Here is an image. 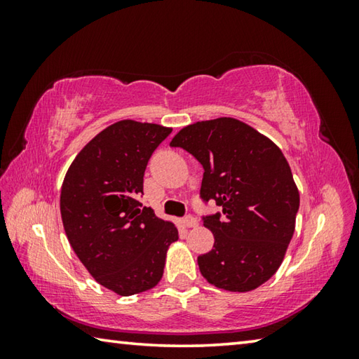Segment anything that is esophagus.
I'll return each instance as SVG.
<instances>
[{
  "mask_svg": "<svg viewBox=\"0 0 359 359\" xmlns=\"http://www.w3.org/2000/svg\"><path fill=\"white\" fill-rule=\"evenodd\" d=\"M182 224H184L185 228H196L198 226V220L194 217L188 215V217L184 218V220H182Z\"/></svg>",
  "mask_w": 359,
  "mask_h": 359,
  "instance_id": "esophagus-1",
  "label": "esophagus"
}]
</instances>
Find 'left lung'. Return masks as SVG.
Here are the masks:
<instances>
[{
	"label": "left lung",
	"mask_w": 359,
	"mask_h": 359,
	"mask_svg": "<svg viewBox=\"0 0 359 359\" xmlns=\"http://www.w3.org/2000/svg\"><path fill=\"white\" fill-rule=\"evenodd\" d=\"M204 168L201 198L222 214L204 217L214 248L199 255L203 277L245 293L276 274L294 233L299 191L282 150L250 125L220 117L182 128L171 141Z\"/></svg>",
	"instance_id": "1"
}]
</instances>
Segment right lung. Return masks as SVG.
Masks as SVG:
<instances>
[{"mask_svg": "<svg viewBox=\"0 0 359 359\" xmlns=\"http://www.w3.org/2000/svg\"><path fill=\"white\" fill-rule=\"evenodd\" d=\"M172 128L120 120L79 151L65 175L60 212L72 250L96 282L120 296L161 280L172 222L137 201L154 150Z\"/></svg>", "mask_w": 359, "mask_h": 359, "instance_id": "obj_1", "label": "right lung"}]
</instances>
